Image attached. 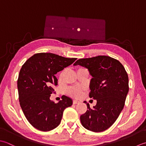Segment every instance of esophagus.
<instances>
[{
    "instance_id": "obj_1",
    "label": "esophagus",
    "mask_w": 146,
    "mask_h": 146,
    "mask_svg": "<svg viewBox=\"0 0 146 146\" xmlns=\"http://www.w3.org/2000/svg\"><path fill=\"white\" fill-rule=\"evenodd\" d=\"M79 102V101H77V100H73V104H77Z\"/></svg>"
}]
</instances>
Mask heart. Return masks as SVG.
<instances>
[{"instance_id":"b5f03b06","label":"heart","mask_w":146,"mask_h":146,"mask_svg":"<svg viewBox=\"0 0 146 146\" xmlns=\"http://www.w3.org/2000/svg\"><path fill=\"white\" fill-rule=\"evenodd\" d=\"M64 72H62L60 74V78L62 79L64 76ZM83 93H84V89L78 87H70L67 89V93L69 94L70 96L73 98H79L81 97Z\"/></svg>"}]
</instances>
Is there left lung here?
Instances as JSON below:
<instances>
[{"mask_svg":"<svg viewBox=\"0 0 146 146\" xmlns=\"http://www.w3.org/2000/svg\"><path fill=\"white\" fill-rule=\"evenodd\" d=\"M87 68L93 77L90 98L96 100L91 108L89 103L85 113L80 117L85 129L94 132L105 131L117 120L122 110L129 92V77L123 65L106 55L81 58L74 65Z\"/></svg>","mask_w":146,"mask_h":146,"instance_id":"left-lung-1","label":"left lung"}]
</instances>
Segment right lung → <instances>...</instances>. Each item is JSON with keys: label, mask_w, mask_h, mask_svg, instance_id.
I'll use <instances>...</instances> for the list:
<instances>
[{"label": "right lung", "mask_w": 146, "mask_h": 146, "mask_svg": "<svg viewBox=\"0 0 146 146\" xmlns=\"http://www.w3.org/2000/svg\"><path fill=\"white\" fill-rule=\"evenodd\" d=\"M76 58H65L51 53H39L23 65L17 79L20 106L32 126L41 131L55 129L64 110L72 105L66 96L55 103L50 100L57 85L55 74L73 64Z\"/></svg>", "instance_id": "1"}]
</instances>
